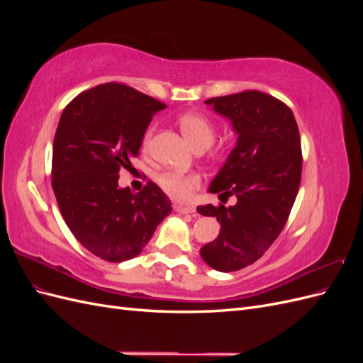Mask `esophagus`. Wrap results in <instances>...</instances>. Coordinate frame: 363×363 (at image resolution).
Listing matches in <instances>:
<instances>
[{
  "label": "esophagus",
  "mask_w": 363,
  "mask_h": 363,
  "mask_svg": "<svg viewBox=\"0 0 363 363\" xmlns=\"http://www.w3.org/2000/svg\"><path fill=\"white\" fill-rule=\"evenodd\" d=\"M174 211L179 213H195L196 208L191 204H174Z\"/></svg>",
  "instance_id": "1"
}]
</instances>
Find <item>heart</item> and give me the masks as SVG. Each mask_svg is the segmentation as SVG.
<instances>
[{
    "instance_id": "obj_1",
    "label": "heart",
    "mask_w": 363,
    "mask_h": 363,
    "mask_svg": "<svg viewBox=\"0 0 363 363\" xmlns=\"http://www.w3.org/2000/svg\"><path fill=\"white\" fill-rule=\"evenodd\" d=\"M179 125L183 136L188 139L189 144L200 150L206 148L213 142L215 138V125L211 119H208L203 113L189 112L183 113L179 118ZM155 130L150 127L144 138H142V148L148 150ZM157 184L162 188V191L167 192L172 199L177 200H186L192 196L195 189L199 188L201 183V177L196 172H179V171H164L157 174L156 177Z\"/></svg>"
}]
</instances>
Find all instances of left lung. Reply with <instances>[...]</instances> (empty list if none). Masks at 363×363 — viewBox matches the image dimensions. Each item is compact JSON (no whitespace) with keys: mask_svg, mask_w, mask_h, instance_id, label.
<instances>
[{"mask_svg":"<svg viewBox=\"0 0 363 363\" xmlns=\"http://www.w3.org/2000/svg\"><path fill=\"white\" fill-rule=\"evenodd\" d=\"M206 104L232 121L239 135L208 191L225 200L235 195L238 203L196 208L221 224L218 238L200 252L208 267L232 272L265 255L288 221L301 182L300 131L291 108L265 92L244 91Z\"/></svg>","mask_w":363,"mask_h":363,"instance_id":"obj_1","label":"left lung"}]
</instances>
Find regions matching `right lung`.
I'll use <instances>...</instances> for the list:
<instances>
[{"label": "right lung", "instance_id": "right-lung-1", "mask_svg": "<svg viewBox=\"0 0 363 363\" xmlns=\"http://www.w3.org/2000/svg\"><path fill=\"white\" fill-rule=\"evenodd\" d=\"M167 104L124 83H104L65 107L52 144L51 184L65 223L92 255L136 257L171 201L148 180L138 194L119 189V171L139 156L145 130Z\"/></svg>", "mask_w": 363, "mask_h": 363}]
</instances>
